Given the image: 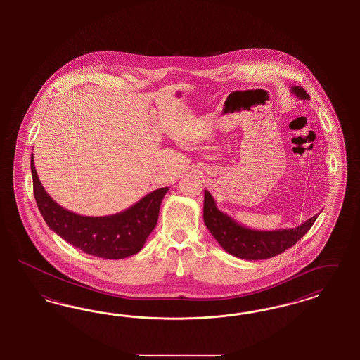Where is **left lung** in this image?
Segmentation results:
<instances>
[{
	"label": "left lung",
	"mask_w": 360,
	"mask_h": 360,
	"mask_svg": "<svg viewBox=\"0 0 360 360\" xmlns=\"http://www.w3.org/2000/svg\"><path fill=\"white\" fill-rule=\"evenodd\" d=\"M291 91L301 100L309 98L308 93L302 87L292 86ZM204 194V223L206 228L228 254L245 260H262L282 254L308 232L320 214L313 216L295 228L257 231L240 225L231 216L223 213L207 190Z\"/></svg>",
	"instance_id": "obj_1"
}]
</instances>
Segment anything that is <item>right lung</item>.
Listing matches in <instances>:
<instances>
[{
	"label": "right lung",
	"mask_w": 360,
	"mask_h": 360,
	"mask_svg": "<svg viewBox=\"0 0 360 360\" xmlns=\"http://www.w3.org/2000/svg\"><path fill=\"white\" fill-rule=\"evenodd\" d=\"M34 200L52 231L86 254L103 259H124L137 254L158 223L159 209L169 188H156L120 213L90 217L56 204L44 190L31 156Z\"/></svg>",
	"instance_id": "1"
}]
</instances>
